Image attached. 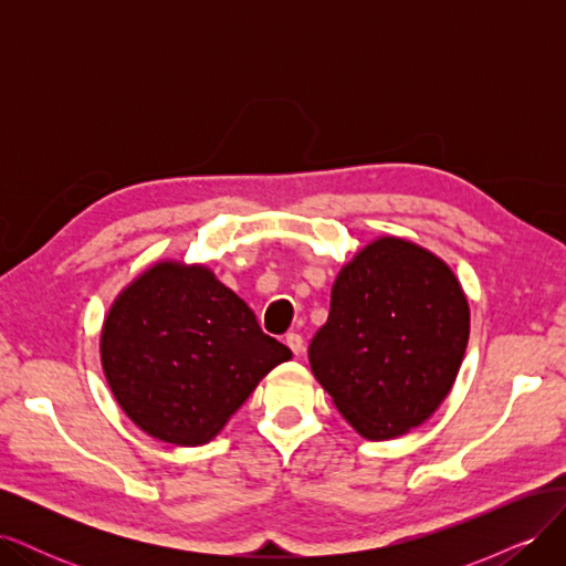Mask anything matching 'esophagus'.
Listing matches in <instances>:
<instances>
[{
	"mask_svg": "<svg viewBox=\"0 0 566 566\" xmlns=\"http://www.w3.org/2000/svg\"><path fill=\"white\" fill-rule=\"evenodd\" d=\"M285 345H287L290 349H293L295 356H300V354L304 352V339H302L300 333H287V335H285Z\"/></svg>",
	"mask_w": 566,
	"mask_h": 566,
	"instance_id": "obj_1",
	"label": "esophagus"
}]
</instances>
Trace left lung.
I'll return each instance as SVG.
<instances>
[{
  "instance_id": "left-lung-1",
  "label": "left lung",
  "mask_w": 566,
  "mask_h": 566,
  "mask_svg": "<svg viewBox=\"0 0 566 566\" xmlns=\"http://www.w3.org/2000/svg\"><path fill=\"white\" fill-rule=\"evenodd\" d=\"M470 337L453 271L401 238H380L333 285L310 345L316 380L366 439L399 437L451 391Z\"/></svg>"
}]
</instances>
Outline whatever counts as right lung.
Returning <instances> with one entry per match:
<instances>
[{
	"instance_id": "obj_1",
	"label": "right lung",
	"mask_w": 566,
	"mask_h": 566,
	"mask_svg": "<svg viewBox=\"0 0 566 566\" xmlns=\"http://www.w3.org/2000/svg\"><path fill=\"white\" fill-rule=\"evenodd\" d=\"M293 356L205 266L156 264L111 306L101 364L125 413L175 447L208 443Z\"/></svg>"
}]
</instances>
